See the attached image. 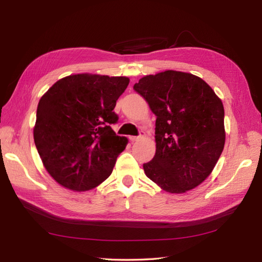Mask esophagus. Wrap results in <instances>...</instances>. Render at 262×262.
Returning a JSON list of instances; mask_svg holds the SVG:
<instances>
[{
  "label": "esophagus",
  "mask_w": 262,
  "mask_h": 262,
  "mask_svg": "<svg viewBox=\"0 0 262 262\" xmlns=\"http://www.w3.org/2000/svg\"><path fill=\"white\" fill-rule=\"evenodd\" d=\"M143 137H144V132L141 130V132H140V135H138V136H129V140H130L132 142H136V141H138V140H141V138H143Z\"/></svg>",
  "instance_id": "34e87169"
}]
</instances>
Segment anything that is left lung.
<instances>
[{
	"mask_svg": "<svg viewBox=\"0 0 262 262\" xmlns=\"http://www.w3.org/2000/svg\"><path fill=\"white\" fill-rule=\"evenodd\" d=\"M134 90L157 116V152L143 164L145 174L171 193L196 188L210 174L224 148L221 99L200 77L178 71L144 76Z\"/></svg>",
	"mask_w": 262,
	"mask_h": 262,
	"instance_id": "obj_1",
	"label": "left lung"
}]
</instances>
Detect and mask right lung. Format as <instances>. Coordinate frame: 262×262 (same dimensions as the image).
Listing matches in <instances>:
<instances>
[{"instance_id": "add662e5", "label": "right lung", "mask_w": 262, "mask_h": 262, "mask_svg": "<svg viewBox=\"0 0 262 262\" xmlns=\"http://www.w3.org/2000/svg\"><path fill=\"white\" fill-rule=\"evenodd\" d=\"M128 83L125 76L70 75L39 100L33 140L60 186L85 191L111 174L128 142L110 127L118 121L114 109Z\"/></svg>"}]
</instances>
